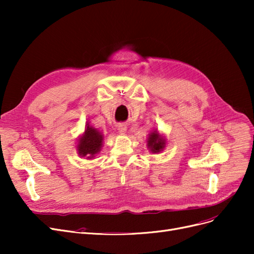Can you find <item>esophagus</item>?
Returning <instances> with one entry per match:
<instances>
[{"label": "esophagus", "mask_w": 254, "mask_h": 254, "mask_svg": "<svg viewBox=\"0 0 254 254\" xmlns=\"http://www.w3.org/2000/svg\"><path fill=\"white\" fill-rule=\"evenodd\" d=\"M118 130H119V132L121 134H124L127 131V126L124 125V124H119L118 125Z\"/></svg>", "instance_id": "esophagus-1"}]
</instances>
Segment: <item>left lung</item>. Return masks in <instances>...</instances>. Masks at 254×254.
Listing matches in <instances>:
<instances>
[{
    "mask_svg": "<svg viewBox=\"0 0 254 254\" xmlns=\"http://www.w3.org/2000/svg\"><path fill=\"white\" fill-rule=\"evenodd\" d=\"M166 146V139L161 133H159L158 129H153L148 134L147 139V148L152 153H159L163 151Z\"/></svg>",
    "mask_w": 254,
    "mask_h": 254,
    "instance_id": "8db88e82",
    "label": "left lung"
}]
</instances>
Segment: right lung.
<instances>
[{
  "label": "right lung",
  "instance_id": "obj_1",
  "mask_svg": "<svg viewBox=\"0 0 254 254\" xmlns=\"http://www.w3.org/2000/svg\"><path fill=\"white\" fill-rule=\"evenodd\" d=\"M104 143L103 132L87 123L86 128L82 134H80L76 145V151L80 158H86L87 160L94 159L97 153L101 151Z\"/></svg>",
  "mask_w": 254,
  "mask_h": 254
}]
</instances>
